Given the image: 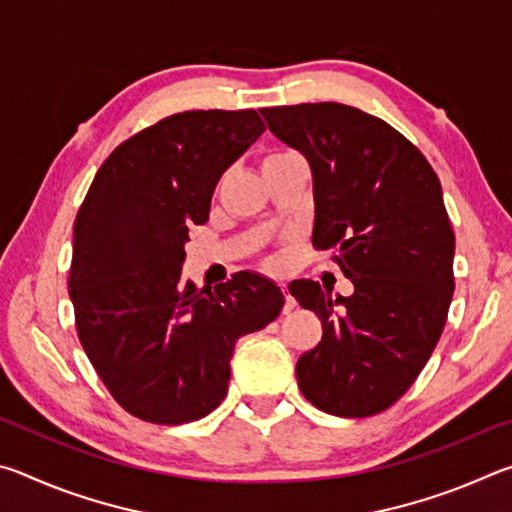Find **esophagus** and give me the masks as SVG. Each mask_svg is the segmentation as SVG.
Wrapping results in <instances>:
<instances>
[{
	"label": "esophagus",
	"mask_w": 512,
	"mask_h": 512,
	"mask_svg": "<svg viewBox=\"0 0 512 512\" xmlns=\"http://www.w3.org/2000/svg\"><path fill=\"white\" fill-rule=\"evenodd\" d=\"M282 293H284V314H289V311L296 307V300H293V296L287 289V284H282Z\"/></svg>",
	"instance_id": "1"
}]
</instances>
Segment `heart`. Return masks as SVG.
Returning a JSON list of instances; mask_svg holds the SVG:
<instances>
[{
    "mask_svg": "<svg viewBox=\"0 0 512 512\" xmlns=\"http://www.w3.org/2000/svg\"><path fill=\"white\" fill-rule=\"evenodd\" d=\"M287 155H293V153H289V151H273V153H268V155H266V160H264V162H273V160L287 158ZM268 264L275 266V264H277V257H268Z\"/></svg>",
    "mask_w": 512,
    "mask_h": 512,
    "instance_id": "1",
    "label": "heart"
}]
</instances>
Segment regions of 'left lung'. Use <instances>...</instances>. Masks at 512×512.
<instances>
[{"mask_svg":"<svg viewBox=\"0 0 512 512\" xmlns=\"http://www.w3.org/2000/svg\"><path fill=\"white\" fill-rule=\"evenodd\" d=\"M268 128L309 160L311 244L334 248L354 284L329 298L318 282L289 284L323 323L296 363L302 395L341 418L386 411L427 366L454 296V230L436 171L384 119L334 101L262 108Z\"/></svg>","mask_w":512,"mask_h":512,"instance_id":"8db88e82","label":"left lung"}]
</instances>
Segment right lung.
<instances>
[{"mask_svg":"<svg viewBox=\"0 0 512 512\" xmlns=\"http://www.w3.org/2000/svg\"><path fill=\"white\" fill-rule=\"evenodd\" d=\"M262 133L255 110L164 117L108 155L76 214V332L115 402L144 422L214 411L235 343L282 311V291L255 273L214 291L180 282L189 228L207 221L221 173Z\"/></svg>","mask_w":512,"mask_h":512,"instance_id":"right-lung-1","label":"right lung"}]
</instances>
